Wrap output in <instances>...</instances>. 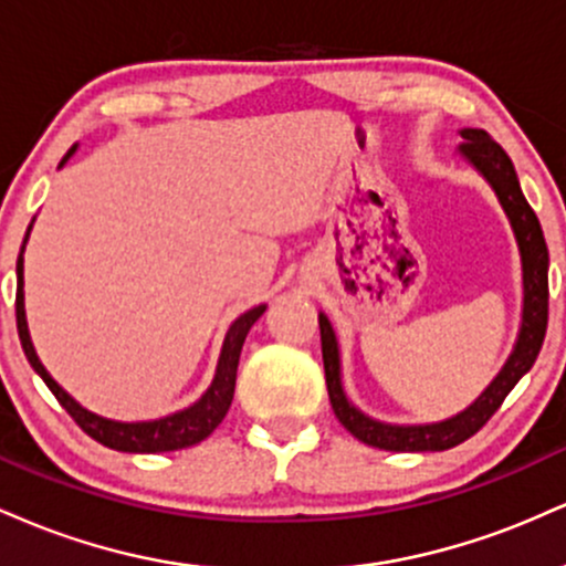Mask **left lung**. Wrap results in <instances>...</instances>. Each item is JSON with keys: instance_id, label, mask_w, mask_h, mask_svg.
Listing matches in <instances>:
<instances>
[{"instance_id": "8db88e82", "label": "left lung", "mask_w": 566, "mask_h": 566, "mask_svg": "<svg viewBox=\"0 0 566 566\" xmlns=\"http://www.w3.org/2000/svg\"><path fill=\"white\" fill-rule=\"evenodd\" d=\"M460 135L465 140L460 143V157L469 161L473 170L492 186L500 207H503L505 216L511 220L513 237H516L524 284L522 327H518L516 346H513L509 361H505L497 378L484 388V394L471 407L452 415V418L439 420V423L394 426L373 420L346 399L340 382V350H337L333 324H329L327 316L319 314L324 378H327L329 405L335 409V418L356 439L365 441L369 447H378V450L441 452L471 439L497 412V407L503 405L511 388L522 380V375H527L530 367L535 365L537 354L543 348L545 327H548V247H545L541 220H537L530 201L524 199L509 154L484 129H460Z\"/></svg>"}]
</instances>
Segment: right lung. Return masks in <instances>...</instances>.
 Masks as SVG:
<instances>
[{
    "label": "right lung",
    "instance_id": "obj_1",
    "mask_svg": "<svg viewBox=\"0 0 566 566\" xmlns=\"http://www.w3.org/2000/svg\"><path fill=\"white\" fill-rule=\"evenodd\" d=\"M74 151L76 146L71 148L66 157H63L61 167L66 165ZM29 231H25V239H29ZM25 239H23V247H25ZM23 247L15 265V274H18L15 319H18V337H21L23 354L25 359H29V365L34 367V373L48 382V388L55 394V399L61 401V407L76 420V426H80L87 437H93L95 441H101L103 447H108V450H116V452H170V450H184V447L199 444L201 439H207L212 431H216L220 420L226 418V412H229L231 407L233 388H237L239 354H242L244 337L250 333L252 324L263 316L265 305H255V308L244 311V314L231 324L229 333H226L223 348H220L216 378H212V386L201 394L199 401H193L191 407L180 409V412L167 415V418L143 420V423H122V420L101 418V415L84 409L80 401L71 399V396L63 391L53 378H50V373L44 369L42 361H39L34 343H31V335H29V324H25V308H23Z\"/></svg>",
    "mask_w": 566,
    "mask_h": 566
}]
</instances>
